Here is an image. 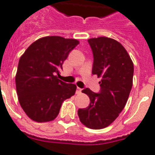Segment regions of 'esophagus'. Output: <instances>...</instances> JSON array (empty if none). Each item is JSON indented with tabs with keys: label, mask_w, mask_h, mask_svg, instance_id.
Returning a JSON list of instances; mask_svg holds the SVG:
<instances>
[{
	"label": "esophagus",
	"mask_w": 155,
	"mask_h": 155,
	"mask_svg": "<svg viewBox=\"0 0 155 155\" xmlns=\"http://www.w3.org/2000/svg\"><path fill=\"white\" fill-rule=\"evenodd\" d=\"M81 92H82V89H81V88H79V87H78V86H77V88H76V93H77V94H79V93H81Z\"/></svg>",
	"instance_id": "34e87169"
}]
</instances>
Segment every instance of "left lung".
<instances>
[{
  "label": "left lung",
  "mask_w": 155,
  "mask_h": 155,
  "mask_svg": "<svg viewBox=\"0 0 155 155\" xmlns=\"http://www.w3.org/2000/svg\"><path fill=\"white\" fill-rule=\"evenodd\" d=\"M93 51L92 73L101 77L99 93L82 90L90 97L87 107L78 110L79 120L91 129L107 127L124 108L133 85L134 64L124 46L116 40L99 37L88 40Z\"/></svg>",
  "instance_id": "obj_1"
}]
</instances>
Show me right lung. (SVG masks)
Masks as SVG:
<instances>
[{
  "label": "right lung",
  "mask_w": 155,
  "mask_h": 155,
  "mask_svg": "<svg viewBox=\"0 0 155 155\" xmlns=\"http://www.w3.org/2000/svg\"><path fill=\"white\" fill-rule=\"evenodd\" d=\"M79 44L76 39L47 36L26 49L18 62L15 83L21 107L36 122L53 120L62 102L75 94L76 86L58 79L69 52Z\"/></svg>",
  "instance_id": "1"
}]
</instances>
